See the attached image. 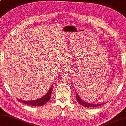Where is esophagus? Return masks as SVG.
I'll return each mask as SVG.
<instances>
[{
  "label": "esophagus",
  "mask_w": 126,
  "mask_h": 126,
  "mask_svg": "<svg viewBox=\"0 0 126 126\" xmlns=\"http://www.w3.org/2000/svg\"><path fill=\"white\" fill-rule=\"evenodd\" d=\"M71 70V68L70 67H66L65 68V72H68V71H70Z\"/></svg>",
  "instance_id": "1"
}]
</instances>
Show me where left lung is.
Listing matches in <instances>:
<instances>
[{"label": "left lung", "mask_w": 126, "mask_h": 126, "mask_svg": "<svg viewBox=\"0 0 126 126\" xmlns=\"http://www.w3.org/2000/svg\"><path fill=\"white\" fill-rule=\"evenodd\" d=\"M76 91V90H75ZM79 93H78L77 91H76V99L78 102H79V103L81 104V106H84L85 107H98V106H100L102 105V104H91V103H87L86 102H85L82 99H81V98L79 96ZM106 103H104L103 104H105Z\"/></svg>", "instance_id": "8db88e82"}]
</instances>
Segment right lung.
<instances>
[{
	"label": "right lung",
	"mask_w": 126,
	"mask_h": 126,
	"mask_svg": "<svg viewBox=\"0 0 126 126\" xmlns=\"http://www.w3.org/2000/svg\"><path fill=\"white\" fill-rule=\"evenodd\" d=\"M52 91V86H51L49 88V89L46 95L42 96V98L39 99H36V100H20V99H17L19 102L20 103H23L28 104V105H30L32 106H43L45 104L46 102H47L51 98V93Z\"/></svg>",
	"instance_id": "right-lung-1"
}]
</instances>
